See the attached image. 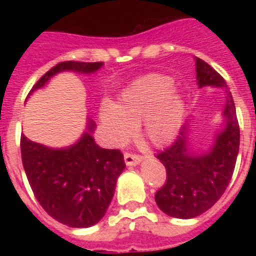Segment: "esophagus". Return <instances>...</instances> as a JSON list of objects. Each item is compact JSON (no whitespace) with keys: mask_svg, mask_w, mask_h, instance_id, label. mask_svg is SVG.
<instances>
[{"mask_svg":"<svg viewBox=\"0 0 256 256\" xmlns=\"http://www.w3.org/2000/svg\"><path fill=\"white\" fill-rule=\"evenodd\" d=\"M141 160H142V156L136 155V154H128V152L124 154V162H126L128 166H137Z\"/></svg>","mask_w":256,"mask_h":256,"instance_id":"34e87169","label":"esophagus"}]
</instances>
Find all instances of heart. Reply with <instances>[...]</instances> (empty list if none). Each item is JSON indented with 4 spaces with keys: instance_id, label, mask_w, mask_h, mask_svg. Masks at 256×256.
<instances>
[{
    "instance_id": "heart-1",
    "label": "heart",
    "mask_w": 256,
    "mask_h": 256,
    "mask_svg": "<svg viewBox=\"0 0 256 256\" xmlns=\"http://www.w3.org/2000/svg\"><path fill=\"white\" fill-rule=\"evenodd\" d=\"M100 118L110 138L122 144L133 133L134 124L142 120V134L152 145L172 142L180 132L184 118V101L172 89L170 76L150 74L137 79L124 90L119 106L104 101Z\"/></svg>"
}]
</instances>
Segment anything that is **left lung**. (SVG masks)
<instances>
[{"instance_id": "8db88e82", "label": "left lung", "mask_w": 256, "mask_h": 256, "mask_svg": "<svg viewBox=\"0 0 256 256\" xmlns=\"http://www.w3.org/2000/svg\"><path fill=\"white\" fill-rule=\"evenodd\" d=\"M196 78L198 88H226L225 79L198 58ZM224 116L225 128L218 133L207 154L196 156L189 152L188 132L184 128L170 146L156 155L167 172L166 182L155 194L156 204L164 214L181 220L194 218L211 208L228 188L240 145L236 106L229 92Z\"/></svg>"}]
</instances>
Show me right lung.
<instances>
[{"mask_svg":"<svg viewBox=\"0 0 256 256\" xmlns=\"http://www.w3.org/2000/svg\"><path fill=\"white\" fill-rule=\"evenodd\" d=\"M102 63L62 62L36 82L30 93L40 89L62 71L93 74ZM89 120L88 132L68 148L53 150L22 134L20 150L26 176L42 208L53 220L70 228H89L106 215L118 177L126 167L119 150H104L96 144Z\"/></svg>","mask_w":256,"mask_h":256,"instance_id":"right-lung-1","label":"right lung"}]
</instances>
